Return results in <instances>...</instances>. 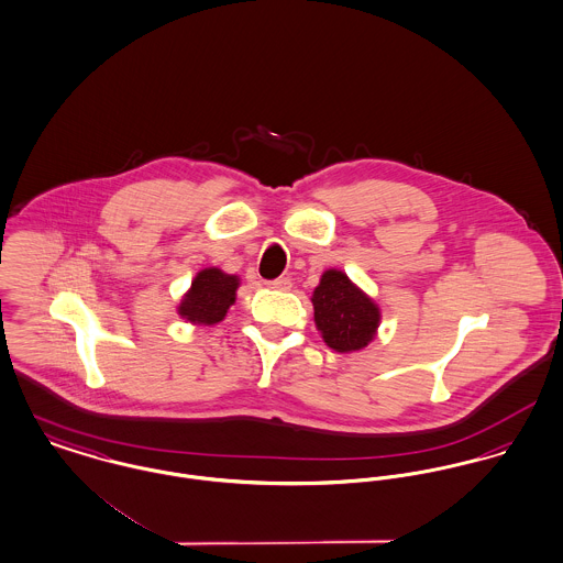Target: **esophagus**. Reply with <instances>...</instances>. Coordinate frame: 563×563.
I'll return each mask as SVG.
<instances>
[{"mask_svg":"<svg viewBox=\"0 0 563 563\" xmlns=\"http://www.w3.org/2000/svg\"><path fill=\"white\" fill-rule=\"evenodd\" d=\"M269 289H278V291H289L291 289V278H287V276H280V278H276V280H269V283H265Z\"/></svg>","mask_w":563,"mask_h":563,"instance_id":"esophagus-1","label":"esophagus"}]
</instances>
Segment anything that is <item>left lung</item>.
Returning a JSON list of instances; mask_svg holds the SVG:
<instances>
[{
  "instance_id": "8db88e82",
  "label": "left lung",
  "mask_w": 563,
  "mask_h": 563,
  "mask_svg": "<svg viewBox=\"0 0 563 563\" xmlns=\"http://www.w3.org/2000/svg\"><path fill=\"white\" fill-rule=\"evenodd\" d=\"M310 300L317 330L330 349L339 353L360 351L375 339L382 321L379 306L355 287L345 272H323Z\"/></svg>"
}]
</instances>
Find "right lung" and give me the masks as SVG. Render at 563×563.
<instances>
[{
    "mask_svg": "<svg viewBox=\"0 0 563 563\" xmlns=\"http://www.w3.org/2000/svg\"><path fill=\"white\" fill-rule=\"evenodd\" d=\"M238 287V276L224 274L218 267H206L195 276L188 294L177 306V312L190 323L214 325L224 319L229 306L235 302Z\"/></svg>",
    "mask_w": 563,
    "mask_h": 563,
    "instance_id": "1",
    "label": "right lung"
}]
</instances>
